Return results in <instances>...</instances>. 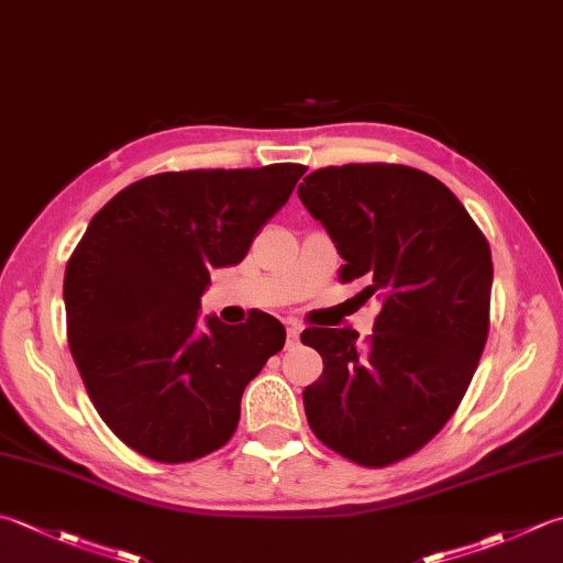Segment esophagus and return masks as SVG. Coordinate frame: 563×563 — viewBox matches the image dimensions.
<instances>
[{
	"instance_id": "34e87169",
	"label": "esophagus",
	"mask_w": 563,
	"mask_h": 563,
	"mask_svg": "<svg viewBox=\"0 0 563 563\" xmlns=\"http://www.w3.org/2000/svg\"><path fill=\"white\" fill-rule=\"evenodd\" d=\"M285 334H288V344H295L297 336H300V327H297L295 322H288V327H285Z\"/></svg>"
}]
</instances>
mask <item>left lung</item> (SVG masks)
<instances>
[{"instance_id":"obj_1","label":"left lung","mask_w":563,"mask_h":563,"mask_svg":"<svg viewBox=\"0 0 563 563\" xmlns=\"http://www.w3.org/2000/svg\"><path fill=\"white\" fill-rule=\"evenodd\" d=\"M380 312L354 329L310 327L324 371L302 393L322 444L380 468L420 451L468 390L488 339L493 261L483 231L444 183L395 163L329 165L297 187Z\"/></svg>"}]
</instances>
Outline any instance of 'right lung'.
Listing matches in <instances>:
<instances>
[{
  "label": "right lung",
  "instance_id": "1",
  "mask_svg": "<svg viewBox=\"0 0 563 563\" xmlns=\"http://www.w3.org/2000/svg\"><path fill=\"white\" fill-rule=\"evenodd\" d=\"M307 168L158 173L92 217L65 268L68 344L104 424L139 454L185 464L236 432L241 395L285 344L266 312L200 319L209 271L244 261Z\"/></svg>",
  "mask_w": 563,
  "mask_h": 563
}]
</instances>
